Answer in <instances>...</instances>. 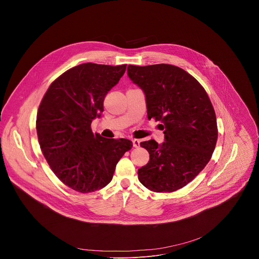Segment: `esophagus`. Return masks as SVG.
<instances>
[{
  "label": "esophagus",
  "instance_id": "obj_1",
  "mask_svg": "<svg viewBox=\"0 0 259 259\" xmlns=\"http://www.w3.org/2000/svg\"><path fill=\"white\" fill-rule=\"evenodd\" d=\"M132 142H133V146L134 147H138L139 146V140L138 139H132Z\"/></svg>",
  "mask_w": 259,
  "mask_h": 259
}]
</instances>
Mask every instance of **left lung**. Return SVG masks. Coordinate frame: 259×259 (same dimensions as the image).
I'll use <instances>...</instances> for the list:
<instances>
[{"label":"left lung","instance_id":"1","mask_svg":"<svg viewBox=\"0 0 259 259\" xmlns=\"http://www.w3.org/2000/svg\"><path fill=\"white\" fill-rule=\"evenodd\" d=\"M128 77L144 93L147 118L161 121L165 141L140 142L150 161L138 179L153 192H175L191 182L208 164L218 131L212 103L189 72L171 64L128 65Z\"/></svg>","mask_w":259,"mask_h":259}]
</instances>
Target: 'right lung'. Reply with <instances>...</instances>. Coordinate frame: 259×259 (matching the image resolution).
<instances>
[{
    "label": "right lung",
    "instance_id": "add662e5",
    "mask_svg": "<svg viewBox=\"0 0 259 259\" xmlns=\"http://www.w3.org/2000/svg\"><path fill=\"white\" fill-rule=\"evenodd\" d=\"M127 64L82 63L59 76L45 93L36 115V133L54 174L71 190L87 194L110 182L129 139L104 138L91 123L103 100L125 73Z\"/></svg>",
    "mask_w": 259,
    "mask_h": 259
}]
</instances>
